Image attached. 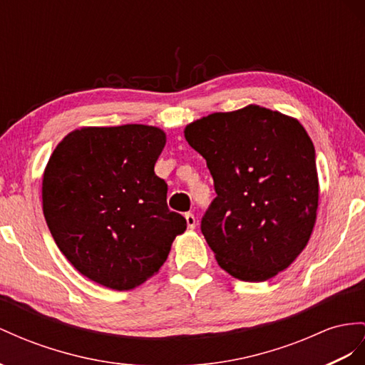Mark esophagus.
Here are the masks:
<instances>
[{"label":"esophagus","instance_id":"1","mask_svg":"<svg viewBox=\"0 0 365 365\" xmlns=\"http://www.w3.org/2000/svg\"><path fill=\"white\" fill-rule=\"evenodd\" d=\"M185 220H186V225H188L190 230L195 228V217H194L192 212H186L185 214Z\"/></svg>","mask_w":365,"mask_h":365}]
</instances>
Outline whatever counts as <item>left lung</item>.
<instances>
[{
  "mask_svg": "<svg viewBox=\"0 0 365 365\" xmlns=\"http://www.w3.org/2000/svg\"><path fill=\"white\" fill-rule=\"evenodd\" d=\"M217 197L202 235L227 273L264 282L293 264L310 240L319 183L312 138L296 118L250 105L185 128Z\"/></svg>",
  "mask_w": 365,
  "mask_h": 365,
  "instance_id": "obj_1",
  "label": "left lung"
}]
</instances>
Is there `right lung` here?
<instances>
[{
    "label": "right lung",
    "instance_id": "1",
    "mask_svg": "<svg viewBox=\"0 0 365 365\" xmlns=\"http://www.w3.org/2000/svg\"><path fill=\"white\" fill-rule=\"evenodd\" d=\"M166 135L146 125L81 128L53 149L43 175V212L61 253L112 289L154 276L186 220L166 205L154 165Z\"/></svg>",
    "mask_w": 365,
    "mask_h": 365
}]
</instances>
